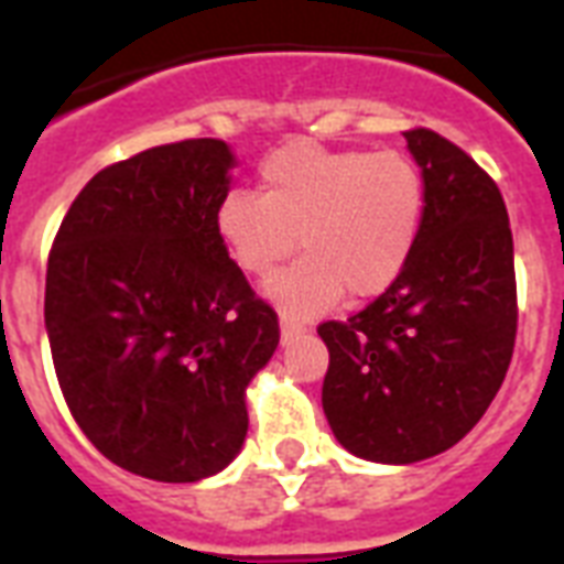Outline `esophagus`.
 <instances>
[{"instance_id": "34e87169", "label": "esophagus", "mask_w": 564, "mask_h": 564, "mask_svg": "<svg viewBox=\"0 0 564 564\" xmlns=\"http://www.w3.org/2000/svg\"><path fill=\"white\" fill-rule=\"evenodd\" d=\"M304 330H307V327H304V325H301V322H295V318L286 316V313H283V316H281V336H283V343H290V339H295V336H301V334H304Z\"/></svg>"}]
</instances>
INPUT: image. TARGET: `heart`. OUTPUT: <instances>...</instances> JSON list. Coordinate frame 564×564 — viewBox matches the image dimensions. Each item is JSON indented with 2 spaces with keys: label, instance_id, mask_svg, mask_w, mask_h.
Masks as SVG:
<instances>
[{
  "label": "heart",
  "instance_id": "1",
  "mask_svg": "<svg viewBox=\"0 0 564 564\" xmlns=\"http://www.w3.org/2000/svg\"><path fill=\"white\" fill-rule=\"evenodd\" d=\"M263 189L221 198L216 228L234 263L269 278L295 248L307 257L269 283L292 316L343 299H375L410 260L424 219V178L403 152L292 143L260 166Z\"/></svg>",
  "mask_w": 564,
  "mask_h": 564
}]
</instances>
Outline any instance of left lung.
<instances>
[{
    "mask_svg": "<svg viewBox=\"0 0 564 564\" xmlns=\"http://www.w3.org/2000/svg\"><path fill=\"white\" fill-rule=\"evenodd\" d=\"M424 178V219L398 281L348 322H322V406L371 463L454 447L495 401L516 351L518 290L503 195L430 128L403 131Z\"/></svg>",
    "mask_w": 564,
    "mask_h": 564,
    "instance_id": "left-lung-1",
    "label": "left lung"
}]
</instances>
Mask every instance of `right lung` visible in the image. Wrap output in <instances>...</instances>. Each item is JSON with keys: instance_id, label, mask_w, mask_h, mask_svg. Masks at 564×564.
I'll use <instances>...</instances> for the list:
<instances>
[{"instance_id": "right-lung-1", "label": "right lung", "mask_w": 564, "mask_h": 564, "mask_svg": "<svg viewBox=\"0 0 564 564\" xmlns=\"http://www.w3.org/2000/svg\"><path fill=\"white\" fill-rule=\"evenodd\" d=\"M234 154L181 140L75 195L46 269L57 383L84 436L131 474L195 482L246 442V386L281 327L228 257L216 210Z\"/></svg>"}]
</instances>
